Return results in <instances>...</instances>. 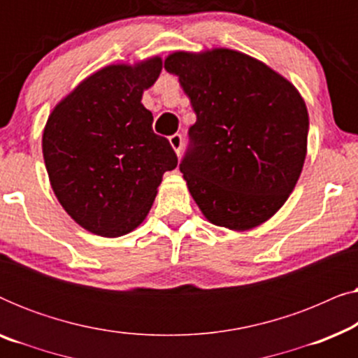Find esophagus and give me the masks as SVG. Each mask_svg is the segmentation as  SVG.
<instances>
[{"label": "esophagus", "instance_id": "obj_1", "mask_svg": "<svg viewBox=\"0 0 358 358\" xmlns=\"http://www.w3.org/2000/svg\"><path fill=\"white\" fill-rule=\"evenodd\" d=\"M169 143L171 146H173V150L176 151V153H180V150H182V135L180 134H174L169 136Z\"/></svg>", "mask_w": 358, "mask_h": 358}]
</instances>
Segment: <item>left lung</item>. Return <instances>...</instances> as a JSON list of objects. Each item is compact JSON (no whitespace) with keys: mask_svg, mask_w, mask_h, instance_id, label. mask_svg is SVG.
I'll list each match as a JSON object with an SVG mask.
<instances>
[{"mask_svg":"<svg viewBox=\"0 0 358 358\" xmlns=\"http://www.w3.org/2000/svg\"><path fill=\"white\" fill-rule=\"evenodd\" d=\"M164 70L179 76L197 122L179 164L210 223L246 231L287 202L306 158V104L266 63L229 48L174 52Z\"/></svg>","mask_w":358,"mask_h":358,"instance_id":"left-lung-1","label":"left lung"}]
</instances>
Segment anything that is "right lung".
I'll list each match as a JSON object with an SVG mask.
<instances>
[{
    "label": "right lung",
    "instance_id": "add662e5",
    "mask_svg": "<svg viewBox=\"0 0 358 358\" xmlns=\"http://www.w3.org/2000/svg\"><path fill=\"white\" fill-rule=\"evenodd\" d=\"M161 68L159 57L101 68L58 102L43 129V161L58 202L99 236L134 231L163 174L178 166L173 146L155 134L153 115L141 104Z\"/></svg>",
    "mask_w": 358,
    "mask_h": 358
}]
</instances>
